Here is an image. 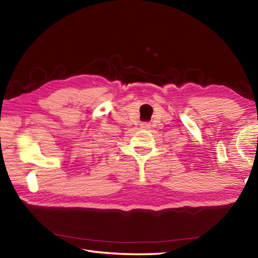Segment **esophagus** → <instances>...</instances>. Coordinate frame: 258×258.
I'll return each instance as SVG.
<instances>
[{
  "label": "esophagus",
  "mask_w": 258,
  "mask_h": 258,
  "mask_svg": "<svg viewBox=\"0 0 258 258\" xmlns=\"http://www.w3.org/2000/svg\"><path fill=\"white\" fill-rule=\"evenodd\" d=\"M141 128H143V130L150 128V124L149 123H141Z\"/></svg>",
  "instance_id": "1"
}]
</instances>
